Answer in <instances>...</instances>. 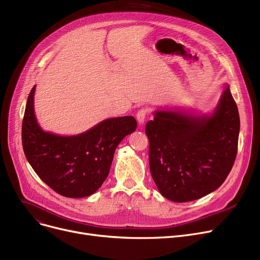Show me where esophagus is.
I'll return each mask as SVG.
<instances>
[{"instance_id": "obj_1", "label": "esophagus", "mask_w": 260, "mask_h": 260, "mask_svg": "<svg viewBox=\"0 0 260 260\" xmlns=\"http://www.w3.org/2000/svg\"><path fill=\"white\" fill-rule=\"evenodd\" d=\"M148 113H149V109L146 108V107H142L141 109H139V112L137 113V115H136V117H137V120L139 122V124H143Z\"/></svg>"}]
</instances>
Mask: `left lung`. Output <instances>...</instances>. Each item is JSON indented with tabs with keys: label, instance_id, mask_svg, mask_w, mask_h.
<instances>
[{
	"label": "left lung",
	"instance_id": "left-lung-1",
	"mask_svg": "<svg viewBox=\"0 0 260 260\" xmlns=\"http://www.w3.org/2000/svg\"><path fill=\"white\" fill-rule=\"evenodd\" d=\"M239 128L238 108L229 86L211 116L155 112L145 133L149 170L161 195L187 202L219 187L236 159Z\"/></svg>",
	"mask_w": 260,
	"mask_h": 260
}]
</instances>
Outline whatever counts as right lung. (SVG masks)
Here are the masks:
<instances>
[{
    "mask_svg": "<svg viewBox=\"0 0 260 260\" xmlns=\"http://www.w3.org/2000/svg\"><path fill=\"white\" fill-rule=\"evenodd\" d=\"M32 87L22 122L26 159L42 181L58 194L82 198L93 194L107 178L117 146L137 128L133 116L106 119L89 131L64 137L44 132L34 111Z\"/></svg>",
    "mask_w": 260,
    "mask_h": 260,
    "instance_id": "obj_1",
    "label": "right lung"
}]
</instances>
